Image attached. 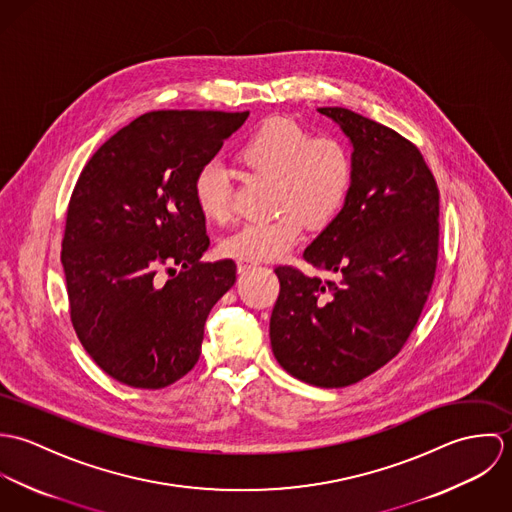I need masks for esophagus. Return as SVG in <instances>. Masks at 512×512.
Instances as JSON below:
<instances>
[{
	"label": "esophagus",
	"mask_w": 512,
	"mask_h": 512,
	"mask_svg": "<svg viewBox=\"0 0 512 512\" xmlns=\"http://www.w3.org/2000/svg\"><path fill=\"white\" fill-rule=\"evenodd\" d=\"M254 266H256V264L250 262V260H236L238 272H246V270H250V268H254Z\"/></svg>",
	"instance_id": "34e87169"
}]
</instances>
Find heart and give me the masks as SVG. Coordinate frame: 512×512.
<instances>
[{
    "label": "heart",
    "mask_w": 512,
    "mask_h": 512,
    "mask_svg": "<svg viewBox=\"0 0 512 512\" xmlns=\"http://www.w3.org/2000/svg\"><path fill=\"white\" fill-rule=\"evenodd\" d=\"M238 161L254 175L274 177V209L280 217L248 222L220 242V252L238 260H274L299 242L303 222L325 228L345 209L353 183L355 161L345 142L315 136L290 118L274 116L260 122L238 147ZM199 213L213 222L232 219V183L226 169L207 163L195 177Z\"/></svg>",
    "instance_id": "obj_1"
}]
</instances>
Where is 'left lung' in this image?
<instances>
[{
  "mask_svg": "<svg viewBox=\"0 0 512 512\" xmlns=\"http://www.w3.org/2000/svg\"><path fill=\"white\" fill-rule=\"evenodd\" d=\"M319 112L349 136L355 183L303 252L333 278L274 270L270 341L295 378L341 388L392 361L422 315L438 266L439 189L420 149L392 128L339 106Z\"/></svg>",
  "mask_w": 512,
  "mask_h": 512,
  "instance_id": "left-lung-1",
  "label": "left lung"
}]
</instances>
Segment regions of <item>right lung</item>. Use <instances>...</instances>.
Segmentation results:
<instances>
[{
	"instance_id": "obj_1",
	"label": "right lung",
	"mask_w": 512,
	"mask_h": 512,
	"mask_svg": "<svg viewBox=\"0 0 512 512\" xmlns=\"http://www.w3.org/2000/svg\"><path fill=\"white\" fill-rule=\"evenodd\" d=\"M248 114L147 112L98 147L74 185L61 250L71 321L122 384L157 390L185 376L213 305L236 282L234 260H201L211 240L193 187ZM161 267L174 274L167 283L156 280Z\"/></svg>"
}]
</instances>
